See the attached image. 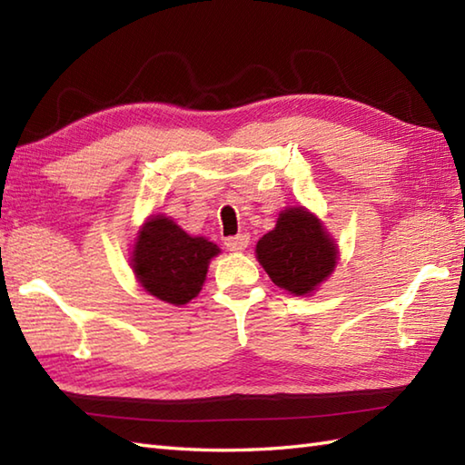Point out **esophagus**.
<instances>
[{"label": "esophagus", "mask_w": 465, "mask_h": 465, "mask_svg": "<svg viewBox=\"0 0 465 465\" xmlns=\"http://www.w3.org/2000/svg\"><path fill=\"white\" fill-rule=\"evenodd\" d=\"M248 245H250V235H245V233H238V235H233V238L225 240V248L230 252H235V253L243 252Z\"/></svg>", "instance_id": "obj_1"}]
</instances>
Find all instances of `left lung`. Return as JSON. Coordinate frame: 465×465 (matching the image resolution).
<instances>
[{
	"mask_svg": "<svg viewBox=\"0 0 465 465\" xmlns=\"http://www.w3.org/2000/svg\"><path fill=\"white\" fill-rule=\"evenodd\" d=\"M255 258L278 288L308 298L333 273L340 248L318 215L303 205H290L260 238Z\"/></svg>",
	"mask_w": 465,
	"mask_h": 465,
	"instance_id": "1",
	"label": "left lung"
}]
</instances>
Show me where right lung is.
Listing matches in <instances>:
<instances>
[{
    "instance_id": "obj_1",
    "label": "right lung",
    "mask_w": 465,
    "mask_h": 465,
    "mask_svg": "<svg viewBox=\"0 0 465 465\" xmlns=\"http://www.w3.org/2000/svg\"><path fill=\"white\" fill-rule=\"evenodd\" d=\"M220 252L203 235L183 232L172 217L152 213L135 233L130 265L147 293L185 305L202 292L210 262Z\"/></svg>"
}]
</instances>
